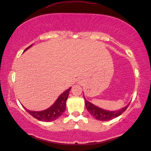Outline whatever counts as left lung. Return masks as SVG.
<instances>
[{
	"instance_id": "8db88e82",
	"label": "left lung",
	"mask_w": 151,
	"mask_h": 151,
	"mask_svg": "<svg viewBox=\"0 0 151 151\" xmlns=\"http://www.w3.org/2000/svg\"><path fill=\"white\" fill-rule=\"evenodd\" d=\"M85 104H86V109L89 111V113L94 116V117L99 120L102 121H107L110 120L112 119L118 117L121 115L125 110L127 109L129 105H127L126 107L122 108V109L117 110V111H107V110L103 109L99 107H96V105H93L90 102H89L86 99V97L84 96Z\"/></svg>"
}]
</instances>
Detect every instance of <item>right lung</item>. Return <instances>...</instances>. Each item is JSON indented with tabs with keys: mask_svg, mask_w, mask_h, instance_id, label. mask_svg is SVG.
I'll return each mask as SVG.
<instances>
[{
	"mask_svg": "<svg viewBox=\"0 0 151 151\" xmlns=\"http://www.w3.org/2000/svg\"><path fill=\"white\" fill-rule=\"evenodd\" d=\"M31 46L32 45L27 47L24 50V51L28 50V48H30ZM70 89L71 88H70L65 90V92H63L58 97V99L56 100V101L55 102V103L51 107L44 110V111H33L27 109L24 107V108L30 115H31L33 118H36L38 120L44 121V122H51V121L57 120L59 116H61V114L65 110V107H66L65 106V103H66L68 97V94Z\"/></svg>",
	"mask_w": 151,
	"mask_h": 151,
	"instance_id": "obj_1",
	"label": "right lung"
}]
</instances>
